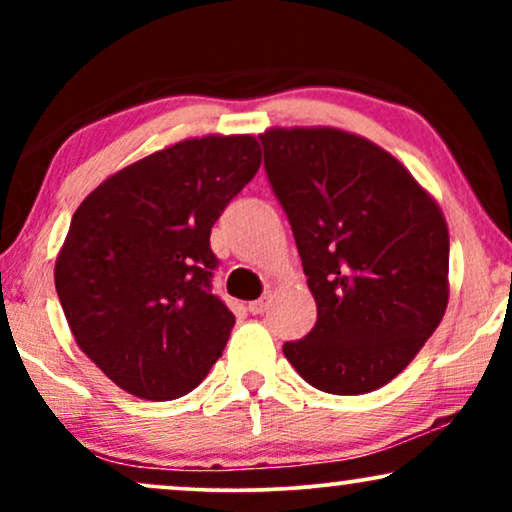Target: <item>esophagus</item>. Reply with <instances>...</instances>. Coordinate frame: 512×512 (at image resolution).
Here are the masks:
<instances>
[{"label":"esophagus","mask_w":512,"mask_h":512,"mask_svg":"<svg viewBox=\"0 0 512 512\" xmlns=\"http://www.w3.org/2000/svg\"><path fill=\"white\" fill-rule=\"evenodd\" d=\"M268 310V298H258L254 303H249V312L251 314H263Z\"/></svg>","instance_id":"esophagus-1"}]
</instances>
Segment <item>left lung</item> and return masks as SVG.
<instances>
[{"label":"left lung","instance_id":"1","mask_svg":"<svg viewBox=\"0 0 512 512\" xmlns=\"http://www.w3.org/2000/svg\"><path fill=\"white\" fill-rule=\"evenodd\" d=\"M258 137L317 303V324L284 342V356L326 394L380 389L445 314V216L391 153L352 132L272 128Z\"/></svg>","mask_w":512,"mask_h":512}]
</instances>
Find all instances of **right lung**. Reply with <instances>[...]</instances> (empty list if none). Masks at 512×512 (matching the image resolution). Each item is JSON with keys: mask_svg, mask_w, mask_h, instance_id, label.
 Returning <instances> with one entry per match:
<instances>
[{"mask_svg": "<svg viewBox=\"0 0 512 512\" xmlns=\"http://www.w3.org/2000/svg\"><path fill=\"white\" fill-rule=\"evenodd\" d=\"M258 167L251 135L184 139L111 174L74 212L55 291L76 345L128 394L172 401L219 361L235 317L212 293L209 235Z\"/></svg>", "mask_w": 512, "mask_h": 512, "instance_id": "obj_1", "label": "right lung"}]
</instances>
